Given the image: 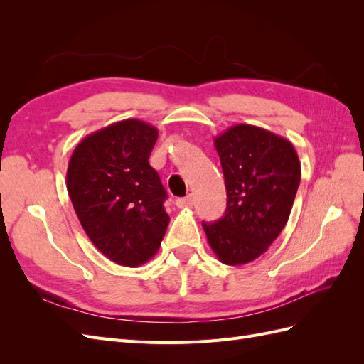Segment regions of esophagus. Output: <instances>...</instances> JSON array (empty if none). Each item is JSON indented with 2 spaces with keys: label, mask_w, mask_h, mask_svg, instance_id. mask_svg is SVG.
I'll return each instance as SVG.
<instances>
[{
  "label": "esophagus",
  "mask_w": 364,
  "mask_h": 364,
  "mask_svg": "<svg viewBox=\"0 0 364 364\" xmlns=\"http://www.w3.org/2000/svg\"><path fill=\"white\" fill-rule=\"evenodd\" d=\"M194 200H193V196H186V197H181V199L176 200V206L178 208H193Z\"/></svg>",
  "instance_id": "34e87169"
}]
</instances>
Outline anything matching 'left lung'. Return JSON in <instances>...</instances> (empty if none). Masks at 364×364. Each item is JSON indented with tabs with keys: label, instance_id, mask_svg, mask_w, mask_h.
I'll use <instances>...</instances> for the list:
<instances>
[{
	"label": "left lung",
	"instance_id": "1",
	"mask_svg": "<svg viewBox=\"0 0 364 364\" xmlns=\"http://www.w3.org/2000/svg\"><path fill=\"white\" fill-rule=\"evenodd\" d=\"M222 162L228 206L214 223H202L208 243L228 266L261 257L290 217L301 182V162L289 139L250 124L214 138Z\"/></svg>",
	"mask_w": 364,
	"mask_h": 364
}]
</instances>
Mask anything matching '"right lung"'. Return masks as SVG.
I'll list each match as a JSON object with an SVG mask.
<instances>
[{
  "label": "right lung",
  "mask_w": 364,
  "mask_h": 364,
  "mask_svg": "<svg viewBox=\"0 0 364 364\" xmlns=\"http://www.w3.org/2000/svg\"><path fill=\"white\" fill-rule=\"evenodd\" d=\"M158 129L123 119L94 132L73 151L67 190L92 245L111 261L138 267L158 252L170 217L149 158Z\"/></svg>",
  "instance_id": "right-lung-1"
}]
</instances>
